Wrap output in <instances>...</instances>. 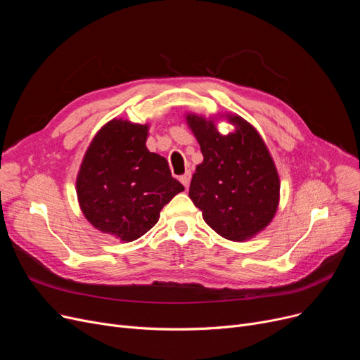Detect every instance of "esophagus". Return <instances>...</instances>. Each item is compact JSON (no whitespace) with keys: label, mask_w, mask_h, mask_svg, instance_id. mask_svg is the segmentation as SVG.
Segmentation results:
<instances>
[{"label":"esophagus","mask_w":360,"mask_h":360,"mask_svg":"<svg viewBox=\"0 0 360 360\" xmlns=\"http://www.w3.org/2000/svg\"><path fill=\"white\" fill-rule=\"evenodd\" d=\"M179 181L182 182V185H184L185 188L190 186V181H191V172H186V174H184V175L179 178Z\"/></svg>","instance_id":"34e87169"}]
</instances>
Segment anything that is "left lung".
Wrapping results in <instances>:
<instances>
[{"mask_svg": "<svg viewBox=\"0 0 360 360\" xmlns=\"http://www.w3.org/2000/svg\"><path fill=\"white\" fill-rule=\"evenodd\" d=\"M221 117L235 131L220 134L214 118L185 115L204 158L193 175L190 198L216 233L243 242L266 229L276 216L280 178L254 125L236 113Z\"/></svg>", "mask_w": 360, "mask_h": 360, "instance_id": "8db88e82", "label": "left lung"}]
</instances>
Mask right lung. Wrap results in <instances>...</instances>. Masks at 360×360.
<instances>
[{
	"label": "right lung",
	"mask_w": 360,
	"mask_h": 360,
	"mask_svg": "<svg viewBox=\"0 0 360 360\" xmlns=\"http://www.w3.org/2000/svg\"><path fill=\"white\" fill-rule=\"evenodd\" d=\"M148 124L113 118L93 137L75 179L79 205L94 229L132 242L158 223L184 186L167 160L146 147Z\"/></svg>",
	"instance_id": "obj_1"
}]
</instances>
